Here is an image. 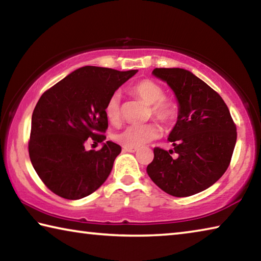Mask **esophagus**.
Masks as SVG:
<instances>
[{
  "label": "esophagus",
  "mask_w": 261,
  "mask_h": 261,
  "mask_svg": "<svg viewBox=\"0 0 261 261\" xmlns=\"http://www.w3.org/2000/svg\"><path fill=\"white\" fill-rule=\"evenodd\" d=\"M138 151V148H136V147H123V152H129V153H135V152H137Z\"/></svg>",
  "instance_id": "obj_1"
}]
</instances>
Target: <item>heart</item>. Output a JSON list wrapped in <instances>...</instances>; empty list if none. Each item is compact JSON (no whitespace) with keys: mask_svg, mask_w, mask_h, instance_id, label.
I'll return each mask as SVG.
<instances>
[{"mask_svg":"<svg viewBox=\"0 0 261 261\" xmlns=\"http://www.w3.org/2000/svg\"><path fill=\"white\" fill-rule=\"evenodd\" d=\"M131 92L147 105H151V116L165 124H171L177 117V105L167 98L165 88L151 79H143L131 87ZM105 114L108 121L117 124L122 117L121 94L115 92L109 96L105 106ZM162 135L161 126L158 123L145 125H130L114 135V139L125 147H140Z\"/></svg>","mask_w":261,"mask_h":261,"instance_id":"obj_1","label":"heart"}]
</instances>
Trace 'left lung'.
<instances>
[{
	"instance_id": "left-lung-1",
	"label": "left lung",
	"mask_w": 261,
	"mask_h": 261,
	"mask_svg": "<svg viewBox=\"0 0 261 261\" xmlns=\"http://www.w3.org/2000/svg\"><path fill=\"white\" fill-rule=\"evenodd\" d=\"M178 100V117L169 135L178 156L154 148L147 174L174 197H189L213 185L230 165L237 132L230 112L219 93L188 70L156 68Z\"/></svg>"
}]
</instances>
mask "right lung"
<instances>
[{
	"label": "right lung",
	"instance_id": "right-lung-1",
	"mask_svg": "<svg viewBox=\"0 0 261 261\" xmlns=\"http://www.w3.org/2000/svg\"><path fill=\"white\" fill-rule=\"evenodd\" d=\"M137 72L87 65L39 99L31 123L29 154L34 170L51 192L64 199H82L108 178L121 153L120 145L106 141L99 151H86L85 145L106 139V102Z\"/></svg>",
	"mask_w": 261,
	"mask_h": 261
}]
</instances>
